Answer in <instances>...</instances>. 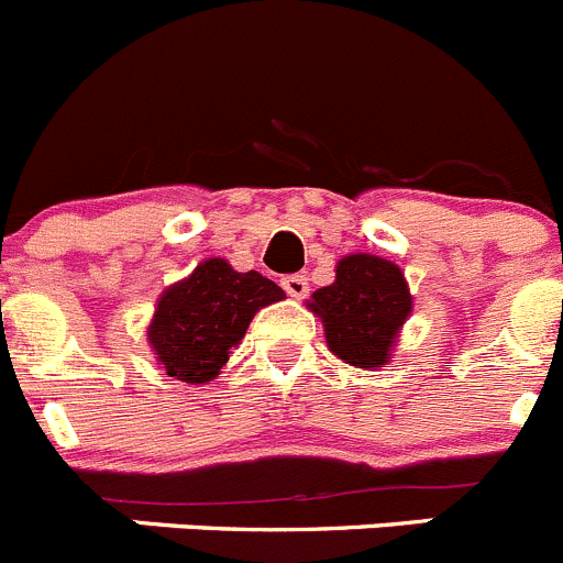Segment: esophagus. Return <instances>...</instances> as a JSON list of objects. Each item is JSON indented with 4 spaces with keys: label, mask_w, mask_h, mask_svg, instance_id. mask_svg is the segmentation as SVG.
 I'll return each mask as SVG.
<instances>
[{
    "label": "esophagus",
    "mask_w": 563,
    "mask_h": 563,
    "mask_svg": "<svg viewBox=\"0 0 563 563\" xmlns=\"http://www.w3.org/2000/svg\"><path fill=\"white\" fill-rule=\"evenodd\" d=\"M282 287H285V292L290 298H305L307 292H310V282H307V276H285L282 278Z\"/></svg>",
    "instance_id": "obj_1"
}]
</instances>
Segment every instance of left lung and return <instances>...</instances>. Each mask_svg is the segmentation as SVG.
<instances>
[{
	"instance_id": "obj_1",
	"label": "left lung",
	"mask_w": 563,
	"mask_h": 563,
	"mask_svg": "<svg viewBox=\"0 0 563 563\" xmlns=\"http://www.w3.org/2000/svg\"><path fill=\"white\" fill-rule=\"evenodd\" d=\"M310 310L324 321L327 346L341 361L369 369L389 357L397 330L411 312V296L400 267L352 253L338 262L335 282L312 292Z\"/></svg>"
}]
</instances>
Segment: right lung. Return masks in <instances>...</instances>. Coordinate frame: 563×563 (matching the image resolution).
Returning <instances> with one entry per match:
<instances>
[{
    "label": "right lung",
    "mask_w": 563,
    "mask_h": 563,
    "mask_svg": "<svg viewBox=\"0 0 563 563\" xmlns=\"http://www.w3.org/2000/svg\"><path fill=\"white\" fill-rule=\"evenodd\" d=\"M282 298L285 290L262 273H236L222 258H208L186 282L163 292L148 343L177 380H213L258 307Z\"/></svg>",
    "instance_id": "add662e5"
}]
</instances>
